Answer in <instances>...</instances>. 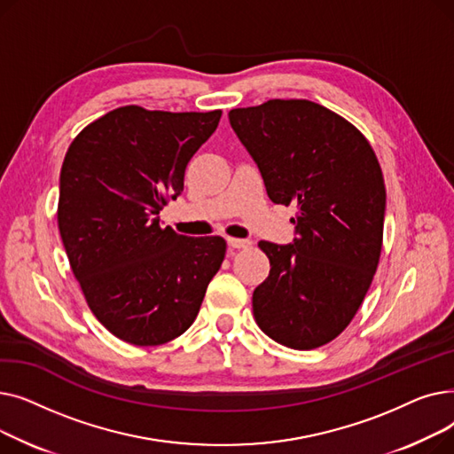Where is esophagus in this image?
I'll use <instances>...</instances> for the list:
<instances>
[{"instance_id":"esophagus-1","label":"esophagus","mask_w":454,"mask_h":454,"mask_svg":"<svg viewBox=\"0 0 454 454\" xmlns=\"http://www.w3.org/2000/svg\"><path fill=\"white\" fill-rule=\"evenodd\" d=\"M228 247L231 248H248L252 247V241L250 239H237V237H228Z\"/></svg>"}]
</instances>
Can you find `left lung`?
<instances>
[{
    "instance_id": "1",
    "label": "left lung",
    "mask_w": 454,
    "mask_h": 454,
    "mask_svg": "<svg viewBox=\"0 0 454 454\" xmlns=\"http://www.w3.org/2000/svg\"><path fill=\"white\" fill-rule=\"evenodd\" d=\"M230 125L259 167L274 204H294L291 245L261 241L269 278L254 317L293 349L331 342L348 327L377 270L387 209L368 139L339 114L305 99L230 110Z\"/></svg>"
}]
</instances>
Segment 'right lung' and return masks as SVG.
<instances>
[{
  "label": "right lung",
  "mask_w": 454,
  "mask_h": 454,
  "mask_svg": "<svg viewBox=\"0 0 454 454\" xmlns=\"http://www.w3.org/2000/svg\"><path fill=\"white\" fill-rule=\"evenodd\" d=\"M221 115L121 106L90 123L66 153L57 217L69 265L95 318L129 344L180 337L223 265V237L160 224Z\"/></svg>",
  "instance_id": "obj_1"
}]
</instances>
